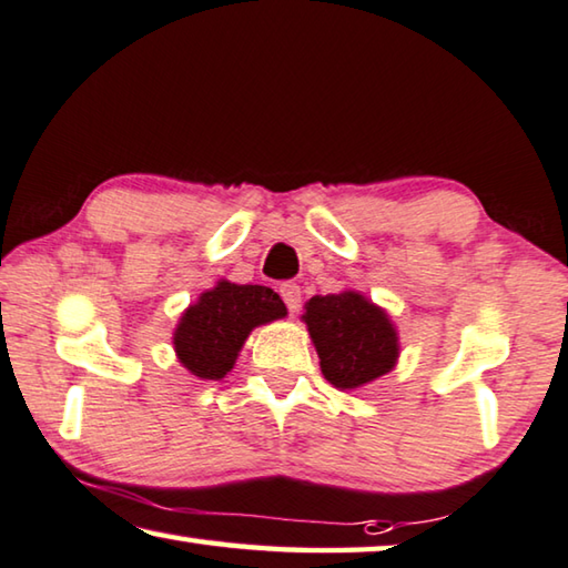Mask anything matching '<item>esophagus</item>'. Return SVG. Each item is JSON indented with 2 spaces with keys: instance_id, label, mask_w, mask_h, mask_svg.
Masks as SVG:
<instances>
[{
  "instance_id": "1",
  "label": "esophagus",
  "mask_w": 568,
  "mask_h": 568,
  "mask_svg": "<svg viewBox=\"0 0 568 568\" xmlns=\"http://www.w3.org/2000/svg\"><path fill=\"white\" fill-rule=\"evenodd\" d=\"M278 294H282L286 310L300 312V306H302V290H300V286H296L294 282H284L282 286H278Z\"/></svg>"
}]
</instances>
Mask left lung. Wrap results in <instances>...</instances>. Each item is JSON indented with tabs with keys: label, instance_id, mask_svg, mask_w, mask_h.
Wrapping results in <instances>:
<instances>
[{
	"label": "left lung",
	"instance_id": "1",
	"mask_svg": "<svg viewBox=\"0 0 568 568\" xmlns=\"http://www.w3.org/2000/svg\"><path fill=\"white\" fill-rule=\"evenodd\" d=\"M304 322L326 382L336 389H356L379 379L399 356L389 316L356 292L314 296Z\"/></svg>",
	"mask_w": 568,
	"mask_h": 568
}]
</instances>
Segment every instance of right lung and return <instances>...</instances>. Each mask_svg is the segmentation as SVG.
Returning a JSON list of instances; mask_svg holds the SVG:
<instances>
[{
  "label": "right lung",
  "mask_w": 568,
  "mask_h": 568,
  "mask_svg": "<svg viewBox=\"0 0 568 568\" xmlns=\"http://www.w3.org/2000/svg\"><path fill=\"white\" fill-rule=\"evenodd\" d=\"M284 314L282 296L268 286L219 282L179 322L174 334L179 362L199 379H222L234 366L248 332Z\"/></svg>",
  "instance_id": "right-lung-1"
}]
</instances>
